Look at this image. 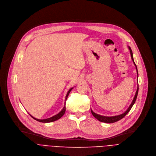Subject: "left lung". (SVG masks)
Instances as JSON below:
<instances>
[{"instance_id":"obj_1","label":"left lung","mask_w":156,"mask_h":156,"mask_svg":"<svg viewBox=\"0 0 156 156\" xmlns=\"http://www.w3.org/2000/svg\"><path fill=\"white\" fill-rule=\"evenodd\" d=\"M128 47V49L129 50V52H130V54H131V59L133 62V63L134 64L135 66H136V72H137V79H138V72H137V66H136V65L134 63V58H133V51H132V50L131 49L130 47L127 46ZM137 90H136V94L134 95V97L133 98V101L131 102V104L129 105V108L127 109V110L124 112L123 113H122V114L121 115H116V116H102V115H98V114H96V113H95L93 111V110L91 109V112L92 113V115H93V116L96 118L98 121H100L101 122H106V123H113V122H117L118 121H119L120 119H122L127 113L129 112V111L131 110V109L132 108L133 106L134 105L135 102H136V98H137V94H138V90H139V86H138V80H137Z\"/></svg>"}]
</instances>
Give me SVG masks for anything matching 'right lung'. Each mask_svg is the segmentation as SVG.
<instances>
[{"label":"right lung","mask_w":156,"mask_h":156,"mask_svg":"<svg viewBox=\"0 0 156 156\" xmlns=\"http://www.w3.org/2000/svg\"><path fill=\"white\" fill-rule=\"evenodd\" d=\"M73 88H74V87H73V88H70V89L68 90V91L67 92V94H66V97H65V105H64L63 108L62 109V110L60 112H59L58 113L57 115H55V116H52V117H51V118H47V119H37V118H34V116H32L31 115H30V116H31V117H32L33 119H34L35 120H36V121H39V122H45V123L53 122V121H56V120L59 119H60V118H61L63 116V115L65 114V111H66L65 103H66V99H67V98H68V95H69V94L70 91L73 90Z\"/></svg>","instance_id":"obj_1"}]
</instances>
